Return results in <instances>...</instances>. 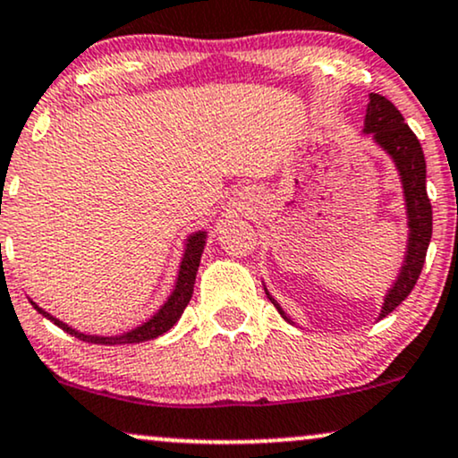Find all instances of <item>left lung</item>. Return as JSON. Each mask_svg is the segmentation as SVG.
Listing matches in <instances>:
<instances>
[{
	"mask_svg": "<svg viewBox=\"0 0 458 458\" xmlns=\"http://www.w3.org/2000/svg\"><path fill=\"white\" fill-rule=\"evenodd\" d=\"M363 132L372 137L376 146L383 149L385 154H389L393 165H395L403 190L410 230L402 270H399L395 283H393L389 293L385 296L383 309H380L378 319H383V317L395 310L410 296L416 281H419L422 264H425L427 247H429L431 241L433 216L429 196H427L425 154H422L419 139L410 131V126L403 123V115L399 114V109L386 97L369 92ZM266 296L276 306L283 319L293 323L289 319L287 312L281 309V304L270 296L268 289H266Z\"/></svg>",
	"mask_w": 458,
	"mask_h": 458,
	"instance_id": "obj_1",
	"label": "left lung"
}]
</instances>
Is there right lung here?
<instances>
[{
	"mask_svg": "<svg viewBox=\"0 0 458 458\" xmlns=\"http://www.w3.org/2000/svg\"><path fill=\"white\" fill-rule=\"evenodd\" d=\"M205 242H207V233L205 230H199V233L190 234L186 239V249H183V258L182 262H179V270H177V279H175V287H173L171 296L166 298V302L160 306L158 310L154 312L152 317L146 323H141V326L129 329V332L124 334H118V335H97V334H84V332H78V329L69 327L67 323H63L61 319H56V317H52L50 312H46L44 309H39V306L33 302L31 304L36 306V310L39 315H44L46 319H50L55 326H59L61 329H65L67 334L75 335V338L84 340V343H90V344H135V343H146V340H154L158 338V335L166 334L169 329L175 326L179 321V317H182V312L186 310V306L190 302V298H192V292H194V281H196V272H199V266H200V256L202 251H205Z\"/></svg>",
	"mask_w": 458,
	"mask_h": 458,
	"instance_id": "right-lung-1",
	"label": "right lung"
}]
</instances>
